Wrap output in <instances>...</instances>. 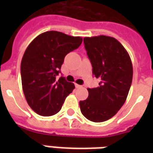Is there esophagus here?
<instances>
[{"label":"esophagus","instance_id":"obj_1","mask_svg":"<svg viewBox=\"0 0 153 153\" xmlns=\"http://www.w3.org/2000/svg\"><path fill=\"white\" fill-rule=\"evenodd\" d=\"M75 87H76V88H82V86H80L79 84L75 83Z\"/></svg>","mask_w":153,"mask_h":153}]
</instances>
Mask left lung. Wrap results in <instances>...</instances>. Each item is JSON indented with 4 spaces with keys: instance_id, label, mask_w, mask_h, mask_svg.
<instances>
[{
    "instance_id": "left-lung-1",
    "label": "left lung",
    "mask_w": 153,
    "mask_h": 153,
    "mask_svg": "<svg viewBox=\"0 0 153 153\" xmlns=\"http://www.w3.org/2000/svg\"><path fill=\"white\" fill-rule=\"evenodd\" d=\"M86 54L99 86L88 88V98L80 101L82 115L94 122L107 121L126 102L133 80V65L128 53L115 38L106 36L85 37Z\"/></svg>"
}]
</instances>
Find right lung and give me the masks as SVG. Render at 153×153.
Returning a JSON list of instances; mask_svg holds the SVG:
<instances>
[{"mask_svg":"<svg viewBox=\"0 0 153 153\" xmlns=\"http://www.w3.org/2000/svg\"><path fill=\"white\" fill-rule=\"evenodd\" d=\"M82 42L80 36L49 31L39 35L25 50L20 65L22 88L27 104L40 116H52L74 89L63 77L56 80L65 56Z\"/></svg>","mask_w":153,"mask_h":153,"instance_id":"obj_1","label":"right lung"}]
</instances>
